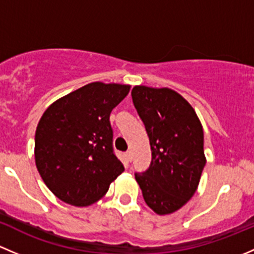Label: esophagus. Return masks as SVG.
Returning <instances> with one entry per match:
<instances>
[{
	"label": "esophagus",
	"instance_id": "obj_1",
	"mask_svg": "<svg viewBox=\"0 0 254 254\" xmlns=\"http://www.w3.org/2000/svg\"><path fill=\"white\" fill-rule=\"evenodd\" d=\"M125 156H126V159L128 161H130V160H132V151L127 150L126 154H125Z\"/></svg>",
	"mask_w": 254,
	"mask_h": 254
}]
</instances>
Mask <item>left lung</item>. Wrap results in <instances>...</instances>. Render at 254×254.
Wrapping results in <instances>:
<instances>
[{
    "label": "left lung",
    "instance_id": "1",
    "mask_svg": "<svg viewBox=\"0 0 254 254\" xmlns=\"http://www.w3.org/2000/svg\"><path fill=\"white\" fill-rule=\"evenodd\" d=\"M132 99L151 149L150 167L135 180L154 213H175L199 185L206 161L203 126L192 105L170 88L135 85Z\"/></svg>",
    "mask_w": 254,
    "mask_h": 254
}]
</instances>
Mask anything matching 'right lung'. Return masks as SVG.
<instances>
[{
    "instance_id": "right-lung-1",
    "label": "right lung",
    "mask_w": 254,
    "mask_h": 254,
    "mask_svg": "<svg viewBox=\"0 0 254 254\" xmlns=\"http://www.w3.org/2000/svg\"><path fill=\"white\" fill-rule=\"evenodd\" d=\"M130 85L93 82L51 104L35 130V164L59 199L89 206L125 171L112 151L110 114Z\"/></svg>"
}]
</instances>
